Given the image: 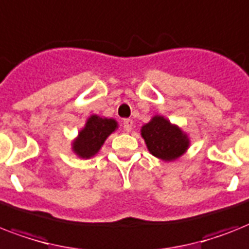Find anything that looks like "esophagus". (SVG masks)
Returning a JSON list of instances; mask_svg holds the SVG:
<instances>
[{"label": "esophagus", "mask_w": 249, "mask_h": 249, "mask_svg": "<svg viewBox=\"0 0 249 249\" xmlns=\"http://www.w3.org/2000/svg\"><path fill=\"white\" fill-rule=\"evenodd\" d=\"M123 128H124L125 131H130L131 129H133V120L131 119H125L124 121H123Z\"/></svg>", "instance_id": "esophagus-1"}]
</instances>
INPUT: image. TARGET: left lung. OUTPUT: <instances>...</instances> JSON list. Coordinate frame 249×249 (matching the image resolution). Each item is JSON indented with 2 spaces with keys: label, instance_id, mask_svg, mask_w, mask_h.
<instances>
[{
  "label": "left lung",
  "instance_id": "1",
  "mask_svg": "<svg viewBox=\"0 0 249 249\" xmlns=\"http://www.w3.org/2000/svg\"><path fill=\"white\" fill-rule=\"evenodd\" d=\"M141 135L149 153L162 161H175L191 145L189 135L162 115H155L143 125Z\"/></svg>",
  "mask_w": 249,
  "mask_h": 249
}]
</instances>
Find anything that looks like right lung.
I'll list each match as a JSON object with an SVG mask.
<instances>
[{"label": "right lung", "instance_id": "right-lung-1", "mask_svg": "<svg viewBox=\"0 0 249 249\" xmlns=\"http://www.w3.org/2000/svg\"><path fill=\"white\" fill-rule=\"evenodd\" d=\"M119 128L118 121L112 118L90 115L78 135L72 139L71 149L80 159H90L96 156L102 148L105 141Z\"/></svg>", "mask_w": 249, "mask_h": 249}]
</instances>
